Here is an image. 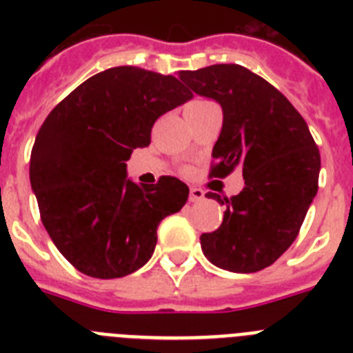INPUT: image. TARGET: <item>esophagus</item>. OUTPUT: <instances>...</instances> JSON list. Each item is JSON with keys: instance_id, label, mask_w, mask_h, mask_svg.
<instances>
[{"instance_id": "34e87169", "label": "esophagus", "mask_w": 353, "mask_h": 353, "mask_svg": "<svg viewBox=\"0 0 353 353\" xmlns=\"http://www.w3.org/2000/svg\"><path fill=\"white\" fill-rule=\"evenodd\" d=\"M203 198H205V192L201 191V189H198V187H192L191 192H189V201L198 203V201H201Z\"/></svg>"}]
</instances>
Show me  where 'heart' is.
I'll return each instance as SVG.
<instances>
[{
    "label": "heart",
    "mask_w": 353,
    "mask_h": 353,
    "mask_svg": "<svg viewBox=\"0 0 353 353\" xmlns=\"http://www.w3.org/2000/svg\"><path fill=\"white\" fill-rule=\"evenodd\" d=\"M196 102H198V101H196Z\"/></svg>",
    "instance_id": "heart-1"
}]
</instances>
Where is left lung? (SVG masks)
<instances>
[{
    "instance_id": "1",
    "label": "left lung",
    "mask_w": 353,
    "mask_h": 353,
    "mask_svg": "<svg viewBox=\"0 0 353 353\" xmlns=\"http://www.w3.org/2000/svg\"><path fill=\"white\" fill-rule=\"evenodd\" d=\"M194 93L223 108V129L212 150V176L235 168L244 189L221 199L224 219L199 236L210 263L230 272H258L297 239L318 191L320 152L307 123L272 84L240 65H210L180 72Z\"/></svg>"
}]
</instances>
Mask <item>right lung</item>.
Here are the masks:
<instances>
[{"label":"right lung","mask_w":353,"mask_h":353,"mask_svg":"<svg viewBox=\"0 0 353 353\" xmlns=\"http://www.w3.org/2000/svg\"><path fill=\"white\" fill-rule=\"evenodd\" d=\"M191 99L174 76L113 67L46 118L31 150V189L43 228L79 272L114 279L152 258L159 223L185 205L189 187L174 176L138 185L125 161L150 145L161 114Z\"/></svg>","instance_id":"1"}]
</instances>
